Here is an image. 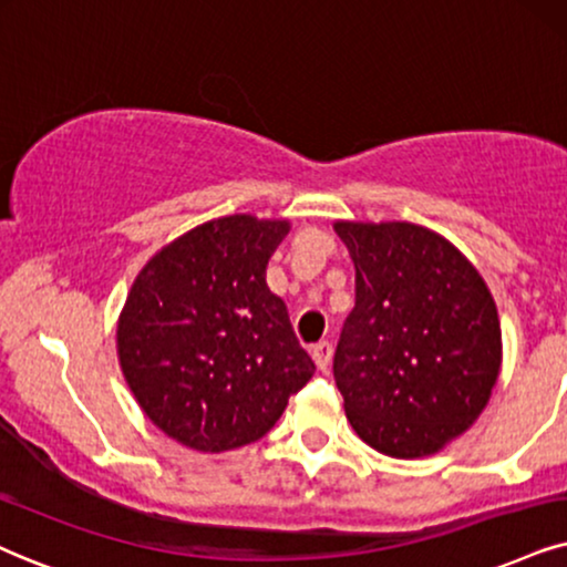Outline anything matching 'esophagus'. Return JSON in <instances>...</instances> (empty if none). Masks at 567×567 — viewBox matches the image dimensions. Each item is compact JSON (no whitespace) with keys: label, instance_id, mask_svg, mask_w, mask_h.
<instances>
[{"label":"esophagus","instance_id":"34e87169","mask_svg":"<svg viewBox=\"0 0 567 567\" xmlns=\"http://www.w3.org/2000/svg\"><path fill=\"white\" fill-rule=\"evenodd\" d=\"M311 355H313V363H317L319 371H324L327 374L329 363H332V346H329V342H319V346H313Z\"/></svg>","mask_w":567,"mask_h":567}]
</instances>
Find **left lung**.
<instances>
[{
    "label": "left lung",
    "mask_w": 567,
    "mask_h": 567,
    "mask_svg": "<svg viewBox=\"0 0 567 567\" xmlns=\"http://www.w3.org/2000/svg\"><path fill=\"white\" fill-rule=\"evenodd\" d=\"M355 306L334 382L355 434L390 457H424L463 434L499 374L503 332L484 279L453 243L411 221H337Z\"/></svg>",
    "instance_id": "1"
}]
</instances>
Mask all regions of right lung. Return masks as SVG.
<instances>
[{
	"mask_svg": "<svg viewBox=\"0 0 567 567\" xmlns=\"http://www.w3.org/2000/svg\"><path fill=\"white\" fill-rule=\"evenodd\" d=\"M288 221L221 217L143 267L117 324L120 367L143 413L200 453L261 440L313 377L267 264Z\"/></svg>",
	"mask_w": 567,
	"mask_h": 567,
	"instance_id": "obj_1",
	"label": "right lung"
}]
</instances>
